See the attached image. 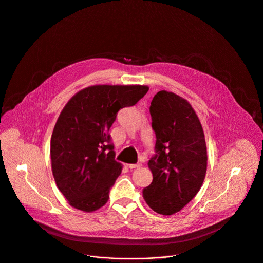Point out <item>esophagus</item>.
Segmentation results:
<instances>
[{
  "label": "esophagus",
  "mask_w": 263,
  "mask_h": 263,
  "mask_svg": "<svg viewBox=\"0 0 263 263\" xmlns=\"http://www.w3.org/2000/svg\"><path fill=\"white\" fill-rule=\"evenodd\" d=\"M140 166H141V164H139V163H138V164H129V165H128V167H129L130 169H134V168H139Z\"/></svg>",
  "instance_id": "34e87169"
}]
</instances>
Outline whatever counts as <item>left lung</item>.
<instances>
[{"mask_svg":"<svg viewBox=\"0 0 263 263\" xmlns=\"http://www.w3.org/2000/svg\"><path fill=\"white\" fill-rule=\"evenodd\" d=\"M156 154L148 161L153 182L143 189L147 205L172 215L188 204L205 178L208 155L204 133L191 104L171 92H158L151 103Z\"/></svg>","mask_w":263,"mask_h":263,"instance_id":"obj_1","label":"left lung"}]
</instances>
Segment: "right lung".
<instances>
[{
    "instance_id": "obj_1",
    "label": "right lung",
    "mask_w": 263,
    "mask_h": 263,
    "mask_svg": "<svg viewBox=\"0 0 263 263\" xmlns=\"http://www.w3.org/2000/svg\"><path fill=\"white\" fill-rule=\"evenodd\" d=\"M146 85L99 84L75 94L63 108L50 140L55 184L69 204L91 213L103 206L122 172L109 129L118 111L135 105Z\"/></svg>"
}]
</instances>
